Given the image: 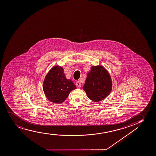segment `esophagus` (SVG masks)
Listing matches in <instances>:
<instances>
[{
    "instance_id": "1",
    "label": "esophagus",
    "mask_w": 156,
    "mask_h": 156,
    "mask_svg": "<svg viewBox=\"0 0 156 156\" xmlns=\"http://www.w3.org/2000/svg\"><path fill=\"white\" fill-rule=\"evenodd\" d=\"M76 86H77V87H79V88L81 86V83H80V81H77V82H76Z\"/></svg>"
}]
</instances>
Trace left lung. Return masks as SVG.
Masks as SVG:
<instances>
[{"label":"left lung","mask_w":156,"mask_h":156,"mask_svg":"<svg viewBox=\"0 0 156 156\" xmlns=\"http://www.w3.org/2000/svg\"><path fill=\"white\" fill-rule=\"evenodd\" d=\"M112 86L108 71L102 66H97L91 68L83 89L90 99L98 102L108 96L112 91Z\"/></svg>","instance_id":"1"}]
</instances>
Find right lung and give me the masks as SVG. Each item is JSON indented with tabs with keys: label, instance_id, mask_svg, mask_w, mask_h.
<instances>
[{
	"label": "right lung",
	"instance_id": "right-lung-1",
	"mask_svg": "<svg viewBox=\"0 0 156 156\" xmlns=\"http://www.w3.org/2000/svg\"><path fill=\"white\" fill-rule=\"evenodd\" d=\"M76 86L70 79L66 78L63 68L56 66L50 70L43 83V90L51 102L62 104Z\"/></svg>",
	"mask_w": 156,
	"mask_h": 156
}]
</instances>
